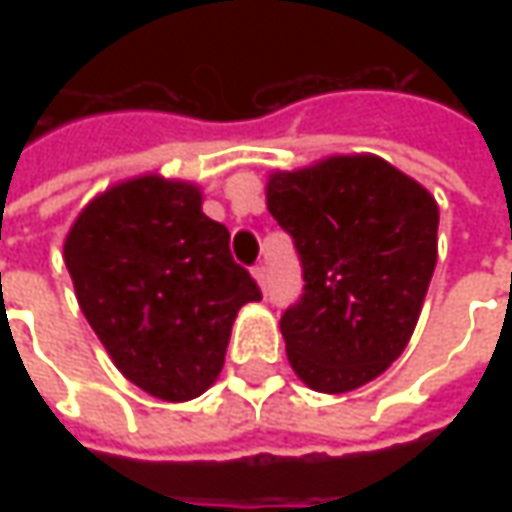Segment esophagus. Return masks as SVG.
<instances>
[{
  "mask_svg": "<svg viewBox=\"0 0 512 512\" xmlns=\"http://www.w3.org/2000/svg\"><path fill=\"white\" fill-rule=\"evenodd\" d=\"M253 279H256V285L265 290V287H267V267L265 265L253 267Z\"/></svg>",
  "mask_w": 512,
  "mask_h": 512,
  "instance_id": "34e87169",
  "label": "esophagus"
}]
</instances>
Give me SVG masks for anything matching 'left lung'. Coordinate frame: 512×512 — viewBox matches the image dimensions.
<instances>
[{
  "mask_svg": "<svg viewBox=\"0 0 512 512\" xmlns=\"http://www.w3.org/2000/svg\"><path fill=\"white\" fill-rule=\"evenodd\" d=\"M265 196L305 267V293L282 316L293 373L319 393L373 382L419 322L439 256L436 199L373 153L273 170Z\"/></svg>",
  "mask_w": 512,
  "mask_h": 512,
  "instance_id": "left-lung-1",
  "label": "left lung"
}]
</instances>
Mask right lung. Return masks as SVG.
I'll use <instances>...</instances> for the list:
<instances>
[{"instance_id": "add662e5", "label": "right lung", "mask_w": 512, "mask_h": 512, "mask_svg": "<svg viewBox=\"0 0 512 512\" xmlns=\"http://www.w3.org/2000/svg\"><path fill=\"white\" fill-rule=\"evenodd\" d=\"M76 302L110 362L162 402H190L219 379L239 307L262 293L230 256L202 190L142 173L93 196L65 236Z\"/></svg>"}]
</instances>
